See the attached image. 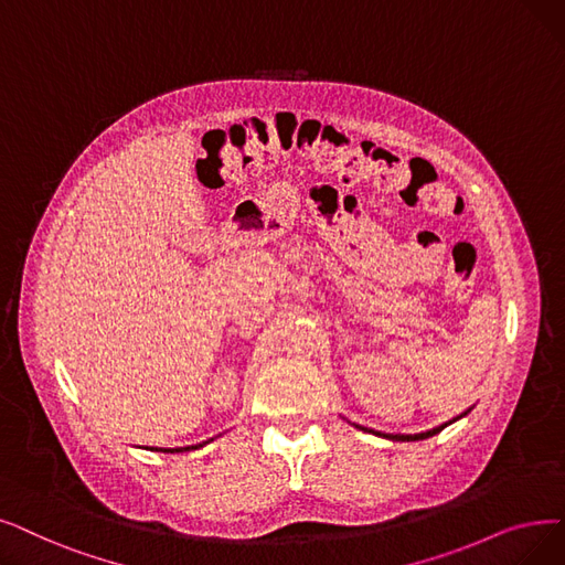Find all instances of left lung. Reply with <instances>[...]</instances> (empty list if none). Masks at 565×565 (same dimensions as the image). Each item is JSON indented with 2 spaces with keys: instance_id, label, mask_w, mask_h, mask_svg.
Listing matches in <instances>:
<instances>
[{
  "instance_id": "8db88e82",
  "label": "left lung",
  "mask_w": 565,
  "mask_h": 565,
  "mask_svg": "<svg viewBox=\"0 0 565 565\" xmlns=\"http://www.w3.org/2000/svg\"><path fill=\"white\" fill-rule=\"evenodd\" d=\"M471 411V408H469ZM469 411H463L461 415H457L455 420H459V418H463L466 413ZM455 420H450V423H446V425H440V427H434V429H429V431H423V434H383V431H374V429H366V427H362V425H355L358 429H362V431H370V434H376V436H383V438H390V440H423V438H429V436H434V434H438V431H444L448 425H452Z\"/></svg>"
}]
</instances>
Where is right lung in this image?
<instances>
[{"label": "right lung", "instance_id": "1", "mask_svg": "<svg viewBox=\"0 0 565 565\" xmlns=\"http://www.w3.org/2000/svg\"><path fill=\"white\" fill-rule=\"evenodd\" d=\"M210 440H212V438H210ZM210 440H203V444H199V446H186V448H161V452H186V450H199V448L207 446Z\"/></svg>", "mask_w": 565, "mask_h": 565}]
</instances>
